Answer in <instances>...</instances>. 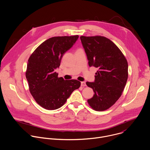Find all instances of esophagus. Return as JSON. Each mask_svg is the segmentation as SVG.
Here are the masks:
<instances>
[{
  "mask_svg": "<svg viewBox=\"0 0 150 150\" xmlns=\"http://www.w3.org/2000/svg\"><path fill=\"white\" fill-rule=\"evenodd\" d=\"M81 87H85V86H86V82H85V81H82V82H81Z\"/></svg>",
  "mask_w": 150,
  "mask_h": 150,
  "instance_id": "esophagus-1",
  "label": "esophagus"
}]
</instances>
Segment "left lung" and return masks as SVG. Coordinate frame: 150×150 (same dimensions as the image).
Masks as SVG:
<instances>
[{
  "mask_svg": "<svg viewBox=\"0 0 150 150\" xmlns=\"http://www.w3.org/2000/svg\"><path fill=\"white\" fill-rule=\"evenodd\" d=\"M90 67L98 69L94 82H86L94 93L87 102L94 110L102 111L121 97L128 79V63L120 49L101 36L80 37Z\"/></svg>",
  "mask_w": 150,
  "mask_h": 150,
  "instance_id": "obj_1",
  "label": "left lung"
}]
</instances>
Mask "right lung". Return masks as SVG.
<instances>
[{
    "instance_id": "1",
    "label": "right lung",
    "mask_w": 150,
    "mask_h": 150,
    "mask_svg": "<svg viewBox=\"0 0 150 150\" xmlns=\"http://www.w3.org/2000/svg\"><path fill=\"white\" fill-rule=\"evenodd\" d=\"M79 36L51 38L39 45L30 55L26 77L29 91L43 108L53 110L63 106L81 83L77 80H65L55 71L63 54L78 39Z\"/></svg>"
}]
</instances>
